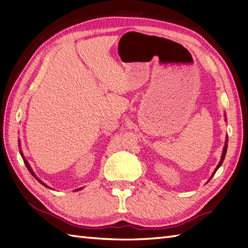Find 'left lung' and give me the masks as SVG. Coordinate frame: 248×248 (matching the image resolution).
<instances>
[{
	"label": "left lung",
	"mask_w": 248,
	"mask_h": 248,
	"mask_svg": "<svg viewBox=\"0 0 248 248\" xmlns=\"http://www.w3.org/2000/svg\"><path fill=\"white\" fill-rule=\"evenodd\" d=\"M225 120H226V118H225ZM227 146H228V136H226V140H225V146H224V148H223V153H222V157H221V160H220V163H218V165L217 166V168L215 169V171H214V173H212V175H211V177L209 178V181L211 180L212 178V176H214L215 174H216V172H217V170L220 168V167L222 166V164H223V160H224V158H225V155H226V151H227ZM208 181V182H209Z\"/></svg>",
	"instance_id": "left-lung-1"
}]
</instances>
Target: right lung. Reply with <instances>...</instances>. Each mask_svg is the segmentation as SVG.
Instances as JSON below:
<instances>
[{
  "instance_id": "obj_1",
  "label": "right lung",
  "mask_w": 248,
  "mask_h": 248,
  "mask_svg": "<svg viewBox=\"0 0 248 248\" xmlns=\"http://www.w3.org/2000/svg\"><path fill=\"white\" fill-rule=\"evenodd\" d=\"M19 146H20V140H19ZM20 154H21V156H22L23 160H24V164H25V166L27 167V169H28V170H30V172H31V173L32 174V176H34V177H36V178H37V181H39V183H41L43 186H45V187H48L47 185H45V184H44V183H43V182H42L41 180H40V178H38L36 174H34V173H33V171L31 170V166H30V164H28V162H27V160L25 159V157H24V155H23L22 151H20ZM78 190H81V188H79V189H76V191H78Z\"/></svg>"
}]
</instances>
